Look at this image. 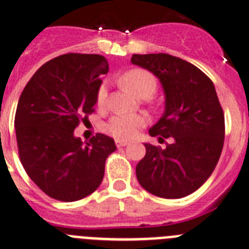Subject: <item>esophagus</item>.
<instances>
[{"mask_svg":"<svg viewBox=\"0 0 249 249\" xmlns=\"http://www.w3.org/2000/svg\"><path fill=\"white\" fill-rule=\"evenodd\" d=\"M127 144H128V142H127V141H121V140L116 141V145H117L118 148L124 147V145H127Z\"/></svg>","mask_w":249,"mask_h":249,"instance_id":"34e87169","label":"esophagus"}]
</instances>
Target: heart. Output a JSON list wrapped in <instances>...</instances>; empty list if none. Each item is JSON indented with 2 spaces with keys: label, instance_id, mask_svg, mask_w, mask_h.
Wrapping results in <instances>:
<instances>
[{
  "label": "heart",
  "instance_id": "1",
  "mask_svg": "<svg viewBox=\"0 0 249 249\" xmlns=\"http://www.w3.org/2000/svg\"><path fill=\"white\" fill-rule=\"evenodd\" d=\"M122 84L133 95L143 100H148L156 93L157 79L144 69H132L121 77ZM97 106L104 107L107 101V86L101 85L97 91ZM145 117L141 115H115L106 123V131L111 136L121 141L133 138L142 127L145 126Z\"/></svg>",
  "mask_w": 249,
  "mask_h": 249
}]
</instances>
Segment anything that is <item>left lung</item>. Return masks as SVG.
Returning a JSON list of instances; mask_svg holds the SVG:
<instances>
[{"instance_id": "left-lung-1", "label": "left lung", "mask_w": 249, "mask_h": 249, "mask_svg": "<svg viewBox=\"0 0 249 249\" xmlns=\"http://www.w3.org/2000/svg\"><path fill=\"white\" fill-rule=\"evenodd\" d=\"M131 61L153 72L163 86L165 109L149 134L159 142L170 141L164 149L144 143L137 179L159 197L190 195L213 174L222 152L225 116L215 86L199 68L169 54H133Z\"/></svg>"}]
</instances>
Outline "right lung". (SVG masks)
Listing matches in <instances>:
<instances>
[{"label":"right lung","mask_w":249,"mask_h":249,"mask_svg":"<svg viewBox=\"0 0 249 249\" xmlns=\"http://www.w3.org/2000/svg\"><path fill=\"white\" fill-rule=\"evenodd\" d=\"M107 71L99 54H64L36 70L20 93L15 117L20 163L36 185L59 201H77L96 190L116 150L105 134L85 143L74 136L80 121L95 111L100 75Z\"/></svg>","instance_id":"1"}]
</instances>
